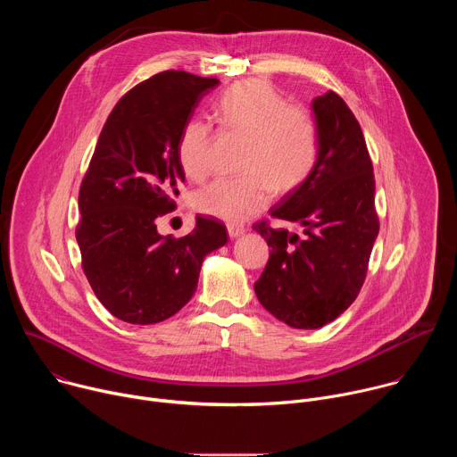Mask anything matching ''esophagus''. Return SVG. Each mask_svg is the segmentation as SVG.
I'll return each instance as SVG.
<instances>
[{"instance_id":"obj_1","label":"esophagus","mask_w":457,"mask_h":457,"mask_svg":"<svg viewBox=\"0 0 457 457\" xmlns=\"http://www.w3.org/2000/svg\"><path fill=\"white\" fill-rule=\"evenodd\" d=\"M228 233H229V237L231 238H237V237H240V235H244L245 233V226L244 224H228Z\"/></svg>"}]
</instances>
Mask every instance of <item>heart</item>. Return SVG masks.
<instances>
[{
	"label": "heart",
	"mask_w": 457,
	"mask_h": 457,
	"mask_svg": "<svg viewBox=\"0 0 457 457\" xmlns=\"http://www.w3.org/2000/svg\"><path fill=\"white\" fill-rule=\"evenodd\" d=\"M222 132L245 137L238 177L219 179L195 195L201 213L238 224L262 212L275 189L289 193L312 173L320 155V126L312 110L287 103L271 83L247 79L224 90L213 104ZM212 126L189 119L179 136L177 155L191 180H204L212 170Z\"/></svg>",
	"instance_id": "1"
}]
</instances>
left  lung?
<instances>
[{
  "label": "left lung",
  "instance_id": "1",
  "mask_svg": "<svg viewBox=\"0 0 457 457\" xmlns=\"http://www.w3.org/2000/svg\"><path fill=\"white\" fill-rule=\"evenodd\" d=\"M320 155L309 179L270 213L298 222L302 235L253 224L271 247L254 293L275 318L295 329H318L338 318L360 295L379 231L372 161L358 119L328 92L312 101Z\"/></svg>",
  "mask_w": 457,
  "mask_h": 457
}]
</instances>
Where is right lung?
<instances>
[{
    "label": "right lung",
    "instance_id": "obj_1",
    "mask_svg": "<svg viewBox=\"0 0 457 457\" xmlns=\"http://www.w3.org/2000/svg\"><path fill=\"white\" fill-rule=\"evenodd\" d=\"M219 85L166 71L128 90L110 112L79 187L76 238L99 302L128 323H157L197 289L203 260L228 242L217 219L197 217L175 238L157 233L184 182L177 143L199 101Z\"/></svg>",
    "mask_w": 457,
    "mask_h": 457
}]
</instances>
